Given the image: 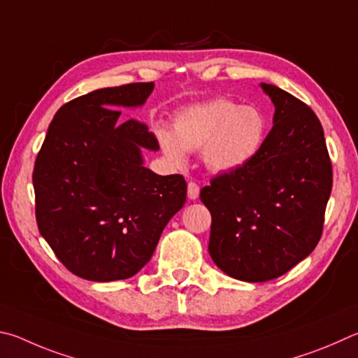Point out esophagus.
Returning a JSON list of instances; mask_svg holds the SVG:
<instances>
[{
    "label": "esophagus",
    "mask_w": 358,
    "mask_h": 358,
    "mask_svg": "<svg viewBox=\"0 0 358 358\" xmlns=\"http://www.w3.org/2000/svg\"><path fill=\"white\" fill-rule=\"evenodd\" d=\"M187 195L190 199H196L199 196V185L195 182H189L187 185Z\"/></svg>",
    "instance_id": "esophagus-1"
}]
</instances>
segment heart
<instances>
[{
    "instance_id": "b5f03b06",
    "label": "heart",
    "mask_w": 358,
    "mask_h": 358,
    "mask_svg": "<svg viewBox=\"0 0 358 358\" xmlns=\"http://www.w3.org/2000/svg\"><path fill=\"white\" fill-rule=\"evenodd\" d=\"M155 136L173 165H185L189 150L203 149L209 171L231 174L259 154L267 136V119L258 106L220 97L187 106L176 116L174 131L157 127Z\"/></svg>"
}]
</instances>
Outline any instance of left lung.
<instances>
[{"label": "left lung", "instance_id": "obj_1", "mask_svg": "<svg viewBox=\"0 0 358 358\" xmlns=\"http://www.w3.org/2000/svg\"><path fill=\"white\" fill-rule=\"evenodd\" d=\"M261 87L275 105L264 146L241 171L215 176L199 195L212 215L210 258L250 283L281 277L316 248L334 180L315 111L277 86Z\"/></svg>", "mask_w": 358, "mask_h": 358}]
</instances>
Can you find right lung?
I'll list each match as a JSON object with an SVG mask.
<instances>
[{
    "mask_svg": "<svg viewBox=\"0 0 358 358\" xmlns=\"http://www.w3.org/2000/svg\"><path fill=\"white\" fill-rule=\"evenodd\" d=\"M154 83L103 87L56 111L33 171L39 233L69 271L91 281L134 277L187 198L184 176L143 165L157 150L148 125L117 108L141 106Z\"/></svg>",
    "mask_w": 358,
    "mask_h": 358,
    "instance_id": "1",
    "label": "right lung"
}]
</instances>
